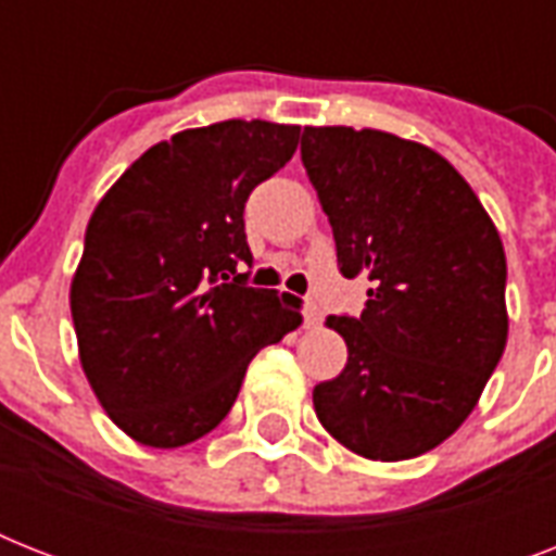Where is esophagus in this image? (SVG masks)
Returning <instances> with one entry per match:
<instances>
[{
    "label": "esophagus",
    "mask_w": 556,
    "mask_h": 556,
    "mask_svg": "<svg viewBox=\"0 0 556 556\" xmlns=\"http://www.w3.org/2000/svg\"><path fill=\"white\" fill-rule=\"evenodd\" d=\"M303 320H305V326H308V329H314V326H320V320H323V308H320V305L308 300V303L303 305Z\"/></svg>",
    "instance_id": "esophagus-1"
}]
</instances>
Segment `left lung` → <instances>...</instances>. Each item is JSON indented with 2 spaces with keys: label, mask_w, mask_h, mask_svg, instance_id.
<instances>
[{
  "label": "left lung",
  "mask_w": 556,
  "mask_h": 556,
  "mask_svg": "<svg viewBox=\"0 0 556 556\" xmlns=\"http://www.w3.org/2000/svg\"><path fill=\"white\" fill-rule=\"evenodd\" d=\"M303 167L366 308L329 317L346 369L314 413L352 453L415 458L465 424L508 343L505 248L456 167L397 135L305 126Z\"/></svg>",
  "instance_id": "1"
}]
</instances>
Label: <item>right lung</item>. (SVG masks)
<instances>
[{
  "label": "right lung",
  "mask_w": 556,
  "mask_h": 556,
  "mask_svg": "<svg viewBox=\"0 0 556 556\" xmlns=\"http://www.w3.org/2000/svg\"><path fill=\"white\" fill-rule=\"evenodd\" d=\"M300 126L222 121L143 152L100 199L72 279L80 364L109 418L147 447H185L233 406L300 300L248 286L244 201Z\"/></svg>",
  "instance_id": "1"
}]
</instances>
